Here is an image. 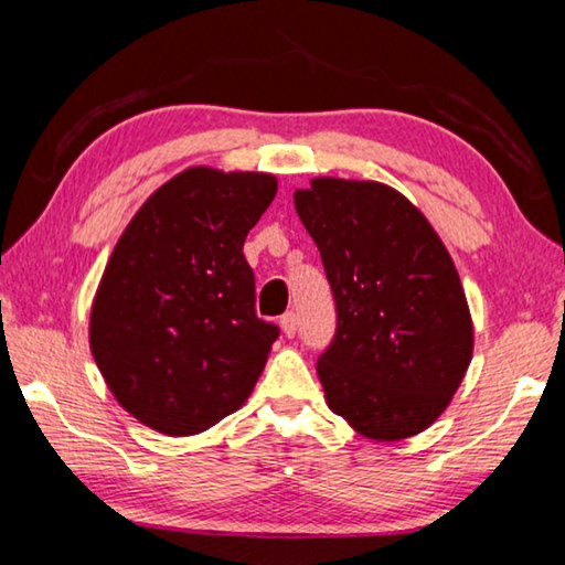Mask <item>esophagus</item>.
<instances>
[{
    "mask_svg": "<svg viewBox=\"0 0 565 565\" xmlns=\"http://www.w3.org/2000/svg\"><path fill=\"white\" fill-rule=\"evenodd\" d=\"M281 329H284V333H286V337H294V333H296V313L294 311H286L284 313V317H281Z\"/></svg>",
    "mask_w": 565,
    "mask_h": 565,
    "instance_id": "obj_1",
    "label": "esophagus"
}]
</instances>
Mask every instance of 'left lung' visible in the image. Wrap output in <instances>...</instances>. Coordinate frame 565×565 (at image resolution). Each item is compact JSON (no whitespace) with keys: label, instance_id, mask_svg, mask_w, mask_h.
Here are the masks:
<instances>
[{"label":"left lung","instance_id":"left-lung-1","mask_svg":"<svg viewBox=\"0 0 565 565\" xmlns=\"http://www.w3.org/2000/svg\"><path fill=\"white\" fill-rule=\"evenodd\" d=\"M294 204L337 301V333L317 361L329 408L379 441L420 434L473 353L451 256L426 216L379 181L313 179Z\"/></svg>","mask_w":565,"mask_h":565}]
</instances>
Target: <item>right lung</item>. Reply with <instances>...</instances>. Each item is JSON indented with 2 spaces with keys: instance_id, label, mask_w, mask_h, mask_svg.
<instances>
[{
  "instance_id": "right-lung-1",
  "label": "right lung",
  "mask_w": 565,
  "mask_h": 565,
  "mask_svg": "<svg viewBox=\"0 0 565 565\" xmlns=\"http://www.w3.org/2000/svg\"><path fill=\"white\" fill-rule=\"evenodd\" d=\"M274 196L271 174L186 169L114 246L92 306V353L119 404L159 434L206 431L264 371L279 327L256 317L244 238Z\"/></svg>"
}]
</instances>
